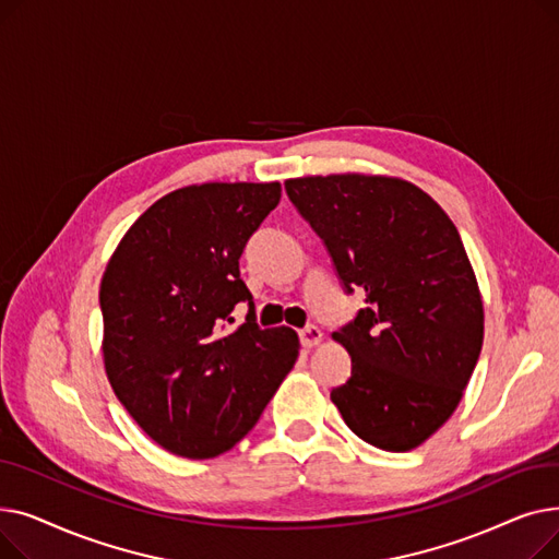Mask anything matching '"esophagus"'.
Returning <instances> with one entry per match:
<instances>
[{
  "instance_id": "esophagus-1",
  "label": "esophagus",
  "mask_w": 559,
  "mask_h": 559,
  "mask_svg": "<svg viewBox=\"0 0 559 559\" xmlns=\"http://www.w3.org/2000/svg\"><path fill=\"white\" fill-rule=\"evenodd\" d=\"M299 337H301L304 348H312V346H317L321 340H324V333H321L317 326H306V329L299 333Z\"/></svg>"
}]
</instances>
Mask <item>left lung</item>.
Segmentation results:
<instances>
[{
	"instance_id": "left-lung-1",
	"label": "left lung",
	"mask_w": 559,
	"mask_h": 559,
	"mask_svg": "<svg viewBox=\"0 0 559 559\" xmlns=\"http://www.w3.org/2000/svg\"><path fill=\"white\" fill-rule=\"evenodd\" d=\"M285 192L348 295L365 292V308L333 333L350 378L331 401L367 444L417 449L455 413L483 348V297L455 224L394 176H301Z\"/></svg>"
}]
</instances>
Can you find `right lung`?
Segmentation results:
<instances>
[{
	"instance_id": "obj_1",
	"label": "right lung",
	"mask_w": 559,
	"mask_h": 559,
	"mask_svg": "<svg viewBox=\"0 0 559 559\" xmlns=\"http://www.w3.org/2000/svg\"><path fill=\"white\" fill-rule=\"evenodd\" d=\"M281 201V183H201L150 205L99 287L104 367L135 424L165 451L233 449L299 358V335L260 329L240 255ZM250 301L246 324L231 308Z\"/></svg>"
}]
</instances>
